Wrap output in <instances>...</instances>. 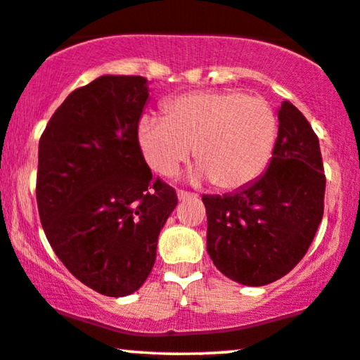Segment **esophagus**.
<instances>
[{
  "label": "esophagus",
  "mask_w": 360,
  "mask_h": 360,
  "mask_svg": "<svg viewBox=\"0 0 360 360\" xmlns=\"http://www.w3.org/2000/svg\"><path fill=\"white\" fill-rule=\"evenodd\" d=\"M178 197H179V200L195 199L197 194H194V192H187V191H182V189H179V191H178Z\"/></svg>",
  "instance_id": "34e87169"
}]
</instances>
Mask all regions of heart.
<instances>
[{"instance_id":"heart-1","label":"heart","mask_w":360,"mask_h":360,"mask_svg":"<svg viewBox=\"0 0 360 360\" xmlns=\"http://www.w3.org/2000/svg\"><path fill=\"white\" fill-rule=\"evenodd\" d=\"M136 139L158 174L173 176L192 146L197 178L207 176L215 187L231 191L264 173L277 120L264 99L243 91H194L165 103L163 119L145 115Z\"/></svg>"}]
</instances>
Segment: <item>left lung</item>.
Returning <instances> with one entry per match:
<instances>
[{
    "label": "left lung",
    "mask_w": 360,
    "mask_h": 360,
    "mask_svg": "<svg viewBox=\"0 0 360 360\" xmlns=\"http://www.w3.org/2000/svg\"><path fill=\"white\" fill-rule=\"evenodd\" d=\"M320 141L288 101L266 173L225 195H202L207 251L217 269L243 285H267L288 274L310 248L325 212Z\"/></svg>",
    "instance_id": "left-lung-1"
}]
</instances>
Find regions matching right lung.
<instances>
[{"label": "right lung", "instance_id": "obj_1", "mask_svg": "<svg viewBox=\"0 0 360 360\" xmlns=\"http://www.w3.org/2000/svg\"><path fill=\"white\" fill-rule=\"evenodd\" d=\"M146 79L105 75L75 89L39 141L40 224L55 255L93 290L124 297L153 269L160 231L178 204L136 131Z\"/></svg>", "mask_w": 360, "mask_h": 360}]
</instances>
